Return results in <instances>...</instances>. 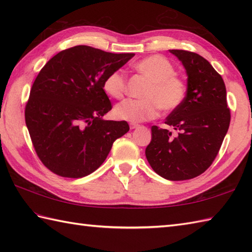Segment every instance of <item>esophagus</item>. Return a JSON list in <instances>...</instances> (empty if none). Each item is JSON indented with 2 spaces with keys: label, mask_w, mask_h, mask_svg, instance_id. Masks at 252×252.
<instances>
[{
  "label": "esophagus",
  "mask_w": 252,
  "mask_h": 252,
  "mask_svg": "<svg viewBox=\"0 0 252 252\" xmlns=\"http://www.w3.org/2000/svg\"><path fill=\"white\" fill-rule=\"evenodd\" d=\"M138 126H140V125H137V123H133V122L130 123L131 129H136V127H138Z\"/></svg>",
  "instance_id": "esophagus-1"
}]
</instances>
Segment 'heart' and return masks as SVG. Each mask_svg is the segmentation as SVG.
<instances>
[{
    "mask_svg": "<svg viewBox=\"0 0 252 252\" xmlns=\"http://www.w3.org/2000/svg\"><path fill=\"white\" fill-rule=\"evenodd\" d=\"M133 69L149 83L143 93L144 99H125L117 104L114 115L120 120L143 122L155 119L160 108L165 112L173 111L184 103L187 84L175 74V68L170 61L161 55L143 58ZM103 89L106 94L114 98H121L126 90V77L121 70L107 74Z\"/></svg>",
    "mask_w": 252,
    "mask_h": 252,
    "instance_id": "1",
    "label": "heart"
}]
</instances>
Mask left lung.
Here are the masks:
<instances>
[{
    "instance_id": "8db88e82",
    "label": "left lung",
    "mask_w": 252,
    "mask_h": 252,
    "mask_svg": "<svg viewBox=\"0 0 252 252\" xmlns=\"http://www.w3.org/2000/svg\"><path fill=\"white\" fill-rule=\"evenodd\" d=\"M183 63L187 73L184 103L165 119L179 134L152 126V141L146 158L153 170L170 181L194 179L210 167L225 137L231 111L221 74L194 52L170 50Z\"/></svg>"
}]
</instances>
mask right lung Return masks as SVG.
I'll return each mask as SVG.
<instances>
[{
    "label": "right lung",
    "mask_w": 252,
    "mask_h": 252,
    "mask_svg": "<svg viewBox=\"0 0 252 252\" xmlns=\"http://www.w3.org/2000/svg\"><path fill=\"white\" fill-rule=\"evenodd\" d=\"M134 56L88 45L63 50L45 63L26 104L32 145L45 167L63 178L79 179L98 169L126 121L103 120L111 108L103 89L107 74Z\"/></svg>",
    "instance_id": "right-lung-1"
}]
</instances>
